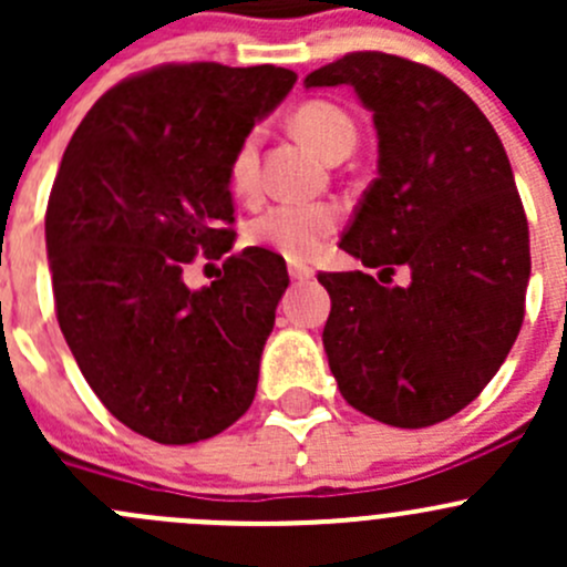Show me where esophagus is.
I'll return each instance as SVG.
<instances>
[{"label":"esophagus","mask_w":567,"mask_h":567,"mask_svg":"<svg viewBox=\"0 0 567 567\" xmlns=\"http://www.w3.org/2000/svg\"><path fill=\"white\" fill-rule=\"evenodd\" d=\"M288 274H290V279H296V282H307V279L316 277V271H312L310 266H301V262H290Z\"/></svg>","instance_id":"esophagus-1"}]
</instances>
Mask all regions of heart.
<instances>
[{
  "label": "heart",
  "mask_w": 567,
  "mask_h": 567,
  "mask_svg": "<svg viewBox=\"0 0 567 567\" xmlns=\"http://www.w3.org/2000/svg\"><path fill=\"white\" fill-rule=\"evenodd\" d=\"M293 128L310 142L320 156H329L340 145H357V125L329 101H310L293 114ZM230 183L238 194H251L257 186V134L251 131L236 147L230 162ZM334 205L329 203H277L249 221V241L285 255L288 260L316 257L331 233L337 230Z\"/></svg>",
  "instance_id": "b5f03b06"
}]
</instances>
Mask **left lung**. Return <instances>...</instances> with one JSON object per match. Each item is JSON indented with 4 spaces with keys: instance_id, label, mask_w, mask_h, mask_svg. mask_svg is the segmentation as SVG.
Wrapping results in <instances>:
<instances>
[{
    "instance_id": "obj_1",
    "label": "left lung",
    "mask_w": 567,
    "mask_h": 567,
    "mask_svg": "<svg viewBox=\"0 0 567 567\" xmlns=\"http://www.w3.org/2000/svg\"><path fill=\"white\" fill-rule=\"evenodd\" d=\"M353 87L373 112L379 177L340 247L381 274H318L323 348L342 398L394 427L450 420L485 390L524 320L529 227L511 162L477 104L433 68L353 51L305 87Z\"/></svg>"
}]
</instances>
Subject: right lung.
I'll list each match as a JSON object with an SVG mask.
<instances>
[{
    "label": "right lung",
    "mask_w": 567,
    "mask_h": 567,
    "mask_svg": "<svg viewBox=\"0 0 567 567\" xmlns=\"http://www.w3.org/2000/svg\"><path fill=\"white\" fill-rule=\"evenodd\" d=\"M293 84L274 65L153 68L95 101L56 169L45 255L62 337L112 416L158 444L216 436L255 400L285 260L247 247L203 288L183 271L233 249V153Z\"/></svg>",
    "instance_id": "obj_1"
}]
</instances>
